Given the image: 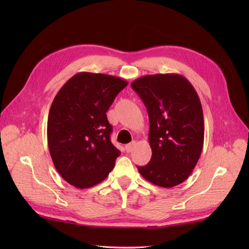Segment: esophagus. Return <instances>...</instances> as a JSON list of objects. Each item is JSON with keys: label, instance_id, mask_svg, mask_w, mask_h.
Returning a JSON list of instances; mask_svg holds the SVG:
<instances>
[{"label": "esophagus", "instance_id": "1", "mask_svg": "<svg viewBox=\"0 0 249 249\" xmlns=\"http://www.w3.org/2000/svg\"><path fill=\"white\" fill-rule=\"evenodd\" d=\"M135 145H136V142L134 141V142H131V143H128V144H126L125 145V151L127 152V153H129V152H131L134 150V147H135Z\"/></svg>", "mask_w": 249, "mask_h": 249}]
</instances>
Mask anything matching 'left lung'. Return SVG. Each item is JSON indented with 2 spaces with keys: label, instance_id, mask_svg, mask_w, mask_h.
Segmentation results:
<instances>
[{
  "label": "left lung",
  "instance_id": "1",
  "mask_svg": "<svg viewBox=\"0 0 249 249\" xmlns=\"http://www.w3.org/2000/svg\"><path fill=\"white\" fill-rule=\"evenodd\" d=\"M144 103L150 120L152 158L138 171L147 181L170 188L183 183L201 155L203 111L197 92L178 73H156L131 83Z\"/></svg>",
  "mask_w": 249,
  "mask_h": 249
}]
</instances>
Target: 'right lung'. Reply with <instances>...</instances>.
<instances>
[{"label":"right lung","mask_w":249,"mask_h":249,"mask_svg":"<svg viewBox=\"0 0 249 249\" xmlns=\"http://www.w3.org/2000/svg\"><path fill=\"white\" fill-rule=\"evenodd\" d=\"M127 84L119 77L82 71L55 95L47 124L49 152L57 172L72 186L92 187L112 171L121 152L111 143L106 112Z\"/></svg>","instance_id":"obj_1"}]
</instances>
